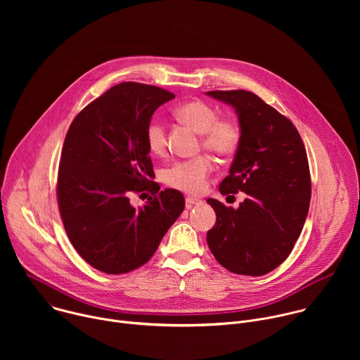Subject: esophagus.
Masks as SVG:
<instances>
[{
  "instance_id": "1",
  "label": "esophagus",
  "mask_w": 360,
  "mask_h": 360,
  "mask_svg": "<svg viewBox=\"0 0 360 360\" xmlns=\"http://www.w3.org/2000/svg\"><path fill=\"white\" fill-rule=\"evenodd\" d=\"M186 205L188 207H192V205H200L202 200L199 198H195V196H186Z\"/></svg>"
}]
</instances>
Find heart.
Masks as SVG:
<instances>
[{"mask_svg": "<svg viewBox=\"0 0 360 360\" xmlns=\"http://www.w3.org/2000/svg\"><path fill=\"white\" fill-rule=\"evenodd\" d=\"M175 117L195 132L200 134L202 146L218 157H229L236 150L240 141V129L232 120H218L217 111L202 101H189L175 110ZM149 150L155 155L164 152L167 135L162 122L152 118L145 131ZM212 164L207 157L174 164L164 174L167 185L188 192L199 193L205 188Z\"/></svg>", "mask_w": 360, "mask_h": 360, "instance_id": "obj_1", "label": "heart"}]
</instances>
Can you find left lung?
<instances>
[{
  "mask_svg": "<svg viewBox=\"0 0 360 360\" xmlns=\"http://www.w3.org/2000/svg\"><path fill=\"white\" fill-rule=\"evenodd\" d=\"M238 115L240 141L222 195L245 192L239 208L207 202L217 224L207 233L215 259L238 275L261 276L278 268L293 249L311 202L306 149L295 125L249 91H208Z\"/></svg>",
  "mask_w": 360,
  "mask_h": 360,
  "instance_id": "1",
  "label": "left lung"
}]
</instances>
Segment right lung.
<instances>
[{
	"instance_id": "1",
	"label": "right lung",
	"mask_w": 360,
	"mask_h": 360,
	"mask_svg": "<svg viewBox=\"0 0 360 360\" xmlns=\"http://www.w3.org/2000/svg\"><path fill=\"white\" fill-rule=\"evenodd\" d=\"M175 95L153 85L122 82L72 121L61 152L58 205L75 250L95 269L127 274L158 249L185 208L176 189L160 191L145 139L146 125ZM149 190L143 207L131 193Z\"/></svg>"
}]
</instances>
